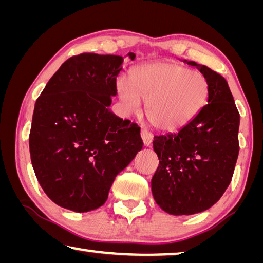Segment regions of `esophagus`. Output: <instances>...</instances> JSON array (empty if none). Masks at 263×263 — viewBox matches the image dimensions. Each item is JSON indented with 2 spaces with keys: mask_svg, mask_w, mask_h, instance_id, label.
Here are the masks:
<instances>
[{
  "mask_svg": "<svg viewBox=\"0 0 263 263\" xmlns=\"http://www.w3.org/2000/svg\"><path fill=\"white\" fill-rule=\"evenodd\" d=\"M140 136H141V139H143V141H144V145L145 146H151V144H152V140H153V136H152V133H149L146 128H143V130H141V132H140Z\"/></svg>",
  "mask_w": 263,
  "mask_h": 263,
  "instance_id": "esophagus-1",
  "label": "esophagus"
}]
</instances>
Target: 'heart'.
Instances as JSON below:
<instances>
[{"mask_svg":"<svg viewBox=\"0 0 263 263\" xmlns=\"http://www.w3.org/2000/svg\"><path fill=\"white\" fill-rule=\"evenodd\" d=\"M208 89L202 73L172 62L141 64L132 69L130 81L117 79L125 111L139 112L143 99L148 120L162 131H176L189 123L205 105Z\"/></svg>","mask_w":263,"mask_h":263,"instance_id":"heart-1","label":"heart"}]
</instances>
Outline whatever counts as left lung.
Wrapping results in <instances>:
<instances>
[{"label":"left lung","mask_w":263,"mask_h":263,"mask_svg":"<svg viewBox=\"0 0 263 263\" xmlns=\"http://www.w3.org/2000/svg\"><path fill=\"white\" fill-rule=\"evenodd\" d=\"M208 82L207 105L177 133L154 136L159 167L153 198L171 215L201 213L219 201L231 184L239 156L240 115L221 74L193 61Z\"/></svg>","instance_id":"8db88e82"}]
</instances>
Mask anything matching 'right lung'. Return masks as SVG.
<instances>
[{
    "mask_svg": "<svg viewBox=\"0 0 263 263\" xmlns=\"http://www.w3.org/2000/svg\"><path fill=\"white\" fill-rule=\"evenodd\" d=\"M126 56L135 61L136 53ZM125 57L69 58L36 101L31 164L45 194L66 210L84 213L103 206L116 177L143 148L140 127L110 109Z\"/></svg>",
    "mask_w": 263,
    "mask_h": 263,
    "instance_id": "right-lung-1",
    "label": "right lung"
}]
</instances>
